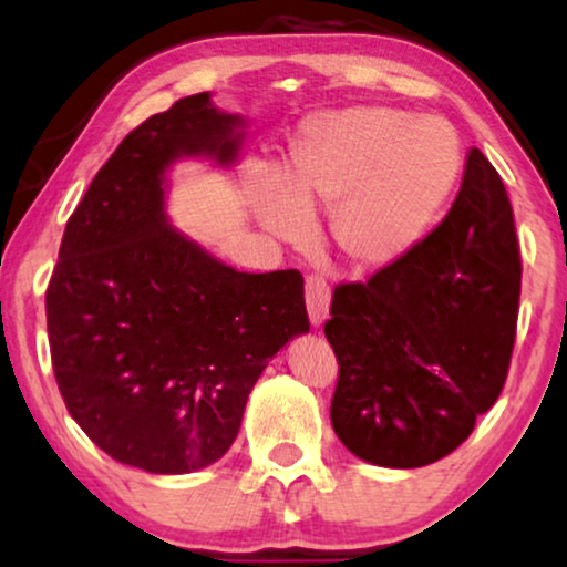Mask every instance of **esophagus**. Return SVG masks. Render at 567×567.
Masks as SVG:
<instances>
[{
  "mask_svg": "<svg viewBox=\"0 0 567 567\" xmlns=\"http://www.w3.org/2000/svg\"><path fill=\"white\" fill-rule=\"evenodd\" d=\"M306 302H308L310 323L321 326L326 318H329V306H331V290L323 277L318 275L306 277Z\"/></svg>",
  "mask_w": 567,
  "mask_h": 567,
  "instance_id": "34e87169",
  "label": "esophagus"
}]
</instances>
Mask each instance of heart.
<instances>
[{"label": "heart", "mask_w": 567, "mask_h": 567, "mask_svg": "<svg viewBox=\"0 0 567 567\" xmlns=\"http://www.w3.org/2000/svg\"><path fill=\"white\" fill-rule=\"evenodd\" d=\"M462 174L454 127L436 115L352 105L308 117L295 135L282 189L257 200L259 220L295 241L308 215L331 210V241L357 272H378L416 249Z\"/></svg>", "instance_id": "b5f03b06"}]
</instances>
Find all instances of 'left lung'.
Listing matches in <instances>:
<instances>
[{
  "instance_id": "8db88e82",
  "label": "left lung",
  "mask_w": 567,
  "mask_h": 567,
  "mask_svg": "<svg viewBox=\"0 0 567 567\" xmlns=\"http://www.w3.org/2000/svg\"><path fill=\"white\" fill-rule=\"evenodd\" d=\"M522 295L514 210L473 148L444 220L393 267L341 282L323 326L337 354L333 432L380 467H424L473 434L512 364Z\"/></svg>"
}]
</instances>
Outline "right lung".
Instances as JSON below:
<instances>
[{"label":"right lung","instance_id":"obj_1","mask_svg":"<svg viewBox=\"0 0 567 567\" xmlns=\"http://www.w3.org/2000/svg\"><path fill=\"white\" fill-rule=\"evenodd\" d=\"M238 125L200 92L127 133L71 213L45 290L71 419L146 473L220 460L261 370L310 329L298 269L236 272L166 223L164 172L182 156L230 164Z\"/></svg>","mask_w":567,"mask_h":567}]
</instances>
